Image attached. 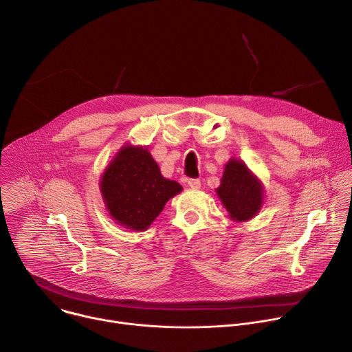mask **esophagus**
<instances>
[{
  "label": "esophagus",
  "instance_id": "esophagus-1",
  "mask_svg": "<svg viewBox=\"0 0 352 352\" xmlns=\"http://www.w3.org/2000/svg\"><path fill=\"white\" fill-rule=\"evenodd\" d=\"M188 185H189V188H192V189H199L200 188V179H197V178H189L188 179Z\"/></svg>",
  "mask_w": 352,
  "mask_h": 352
}]
</instances>
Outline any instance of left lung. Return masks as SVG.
I'll return each mask as SVG.
<instances>
[{
	"label": "left lung",
	"mask_w": 352,
	"mask_h": 352,
	"mask_svg": "<svg viewBox=\"0 0 352 352\" xmlns=\"http://www.w3.org/2000/svg\"><path fill=\"white\" fill-rule=\"evenodd\" d=\"M223 206L234 221H248L258 214L263 204L262 182L241 160L231 159L216 189Z\"/></svg>",
	"instance_id": "8db88e82"
}]
</instances>
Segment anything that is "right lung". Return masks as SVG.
I'll return each instance as SVG.
<instances>
[{"label":"right lung","instance_id":"add662e5","mask_svg":"<svg viewBox=\"0 0 352 352\" xmlns=\"http://www.w3.org/2000/svg\"><path fill=\"white\" fill-rule=\"evenodd\" d=\"M100 190L114 221L143 231L182 186L162 175L147 147L125 144L106 168Z\"/></svg>","mask_w":352,"mask_h":352}]
</instances>
